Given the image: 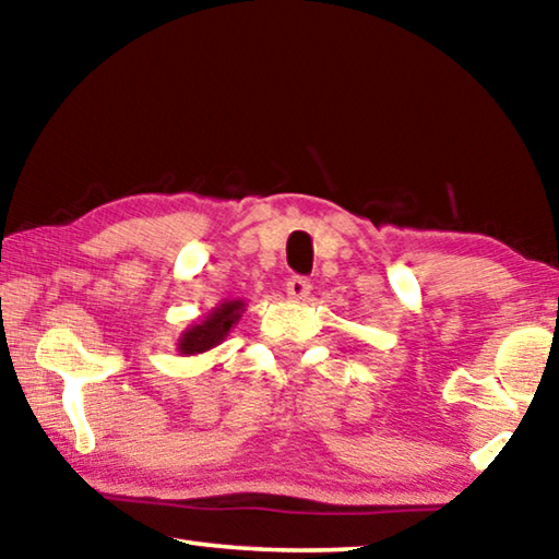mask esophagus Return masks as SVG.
I'll list each match as a JSON object with an SVG mask.
<instances>
[{
	"label": "esophagus",
	"mask_w": 559,
	"mask_h": 559,
	"mask_svg": "<svg viewBox=\"0 0 559 559\" xmlns=\"http://www.w3.org/2000/svg\"><path fill=\"white\" fill-rule=\"evenodd\" d=\"M286 293L290 300H306L310 296V281L302 276H290L286 281Z\"/></svg>",
	"instance_id": "1"
}]
</instances>
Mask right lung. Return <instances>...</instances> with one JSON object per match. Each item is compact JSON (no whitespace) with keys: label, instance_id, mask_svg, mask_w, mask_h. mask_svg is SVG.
Instances as JSON below:
<instances>
[{"label":"right lung","instance_id":"1","mask_svg":"<svg viewBox=\"0 0 559 559\" xmlns=\"http://www.w3.org/2000/svg\"><path fill=\"white\" fill-rule=\"evenodd\" d=\"M243 310H246V300L241 298L219 302V306L212 308L200 323L189 325L185 333L179 335L177 353L182 357H192V355L210 353L212 347L222 345L226 335H229V330L241 320Z\"/></svg>","mask_w":559,"mask_h":559}]
</instances>
